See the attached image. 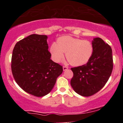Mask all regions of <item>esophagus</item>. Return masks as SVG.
Segmentation results:
<instances>
[{"label":"esophagus","instance_id":"1","mask_svg":"<svg viewBox=\"0 0 123 123\" xmlns=\"http://www.w3.org/2000/svg\"><path fill=\"white\" fill-rule=\"evenodd\" d=\"M68 69V66H63V70H67Z\"/></svg>","mask_w":123,"mask_h":123}]
</instances>
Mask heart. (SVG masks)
<instances>
[{
  "instance_id": "obj_1",
  "label": "heart",
  "mask_w": 123,
  "mask_h": 123,
  "mask_svg": "<svg viewBox=\"0 0 123 123\" xmlns=\"http://www.w3.org/2000/svg\"><path fill=\"white\" fill-rule=\"evenodd\" d=\"M50 51L52 58L55 62H59L64 57L72 65L81 66L89 61L94 53V46L90 41L65 36L57 40V43L51 45Z\"/></svg>"
}]
</instances>
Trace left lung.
<instances>
[{
  "label": "left lung",
  "mask_w": 123,
  "mask_h": 123,
  "mask_svg": "<svg viewBox=\"0 0 123 123\" xmlns=\"http://www.w3.org/2000/svg\"><path fill=\"white\" fill-rule=\"evenodd\" d=\"M92 43L94 53L88 62L71 68L72 87L83 97H90L100 91L109 79L113 67L111 46L99 37L94 39Z\"/></svg>",
  "instance_id": "obj_1"
}]
</instances>
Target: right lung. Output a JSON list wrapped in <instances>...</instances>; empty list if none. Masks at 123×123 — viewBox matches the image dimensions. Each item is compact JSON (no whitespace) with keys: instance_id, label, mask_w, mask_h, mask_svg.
Returning a JSON list of instances; mask_svg holds the SVG:
<instances>
[{"instance_id":"add662e5","label":"right lung","mask_w":123,"mask_h":123,"mask_svg":"<svg viewBox=\"0 0 123 123\" xmlns=\"http://www.w3.org/2000/svg\"><path fill=\"white\" fill-rule=\"evenodd\" d=\"M46 35L32 34L19 40L12 51V74L24 91L37 97L51 91L62 66L50 59Z\"/></svg>"}]
</instances>
